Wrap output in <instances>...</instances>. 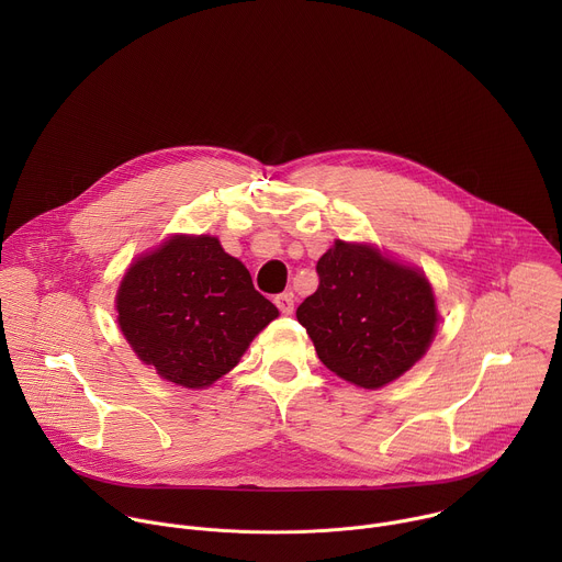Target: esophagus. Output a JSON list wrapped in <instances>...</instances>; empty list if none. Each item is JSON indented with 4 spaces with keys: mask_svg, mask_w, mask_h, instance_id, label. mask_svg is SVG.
I'll return each instance as SVG.
<instances>
[{
    "mask_svg": "<svg viewBox=\"0 0 562 562\" xmlns=\"http://www.w3.org/2000/svg\"><path fill=\"white\" fill-rule=\"evenodd\" d=\"M276 304H278L280 313H284V315H291V313H293V295H291V293H280V295L276 297Z\"/></svg>",
    "mask_w": 562,
    "mask_h": 562,
    "instance_id": "obj_1",
    "label": "esophagus"
}]
</instances>
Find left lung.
<instances>
[{"label":"left lung","mask_w":562,"mask_h":562,"mask_svg":"<svg viewBox=\"0 0 562 562\" xmlns=\"http://www.w3.org/2000/svg\"><path fill=\"white\" fill-rule=\"evenodd\" d=\"M319 284L295 311L317 358L342 380L380 389L429 349L438 308L420 269L371 245H336L317 260Z\"/></svg>","instance_id":"obj_1"}]
</instances>
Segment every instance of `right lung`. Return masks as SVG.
I'll return each mask as SVG.
<instances>
[{
  "label": "right lung",
  "mask_w": 562,
  "mask_h": 562,
  "mask_svg": "<svg viewBox=\"0 0 562 562\" xmlns=\"http://www.w3.org/2000/svg\"><path fill=\"white\" fill-rule=\"evenodd\" d=\"M117 323L135 356L169 382L204 389L278 317L251 273L213 235H173L124 273Z\"/></svg>",
  "instance_id": "1"
}]
</instances>
